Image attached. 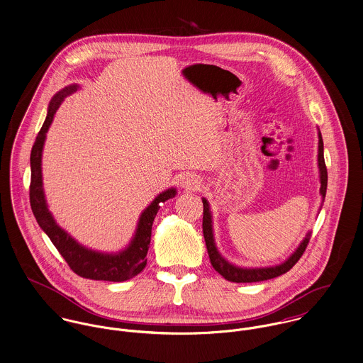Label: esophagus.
Masks as SVG:
<instances>
[{"mask_svg":"<svg viewBox=\"0 0 363 363\" xmlns=\"http://www.w3.org/2000/svg\"><path fill=\"white\" fill-rule=\"evenodd\" d=\"M199 179L196 175H192V174H186L184 175V178L181 179V185L186 189H196L199 186Z\"/></svg>","mask_w":363,"mask_h":363,"instance_id":"34e87169","label":"esophagus"}]
</instances>
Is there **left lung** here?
<instances>
[{
  "instance_id": "left-lung-1",
  "label": "left lung",
  "mask_w": 363,
  "mask_h": 363,
  "mask_svg": "<svg viewBox=\"0 0 363 363\" xmlns=\"http://www.w3.org/2000/svg\"><path fill=\"white\" fill-rule=\"evenodd\" d=\"M319 169H320V194L323 198L325 196V191H327V168H325V162H324V156H323V139L322 133L319 132ZM203 237L206 241V247H207V253L210 257V263L213 266V269L221 274L225 280L231 282H257L266 281L270 279H276L279 276H281L284 273L289 272L296 262L302 257L308 243L311 241L312 234L308 233L305 240L298 246V249L294 252L292 256H289L288 260H285L282 264L274 266V267H264V269H241L237 267L231 263H228L217 250L214 238H213V228H211V214L208 210V203L206 199H203Z\"/></svg>"
}]
</instances>
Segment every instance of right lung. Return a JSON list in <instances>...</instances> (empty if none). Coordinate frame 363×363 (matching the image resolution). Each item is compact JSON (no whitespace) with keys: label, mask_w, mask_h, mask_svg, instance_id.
<instances>
[{"label":"right lung","mask_w":363,"mask_h":363,"mask_svg":"<svg viewBox=\"0 0 363 363\" xmlns=\"http://www.w3.org/2000/svg\"><path fill=\"white\" fill-rule=\"evenodd\" d=\"M74 90H77V86H71L64 91H60L51 100L45 121L43 123L40 132L38 133V138L32 147V153H30L32 175H30V186H29L32 211L41 230L48 235V238L54 243V246L65 259V262L68 263V266L74 273L89 280L126 281L138 276L146 267V255H147L150 238H152V225L160 208V203L174 198L177 192L175 189H168L162 192L142 213L133 241L130 242V245L118 255H103L99 252L89 250L81 246L78 242L74 241L64 230H61L55 224L44 201L43 182H41V150L45 139V132L48 130V126L52 121V117L57 108L60 107L64 97Z\"/></svg>","instance_id":"right-lung-1"}]
</instances>
